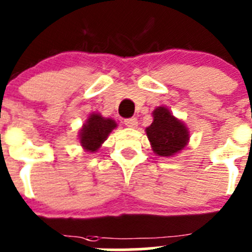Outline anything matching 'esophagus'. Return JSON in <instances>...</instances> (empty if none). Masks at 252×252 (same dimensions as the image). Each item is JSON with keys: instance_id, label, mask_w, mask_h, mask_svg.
<instances>
[{"instance_id": "34e87169", "label": "esophagus", "mask_w": 252, "mask_h": 252, "mask_svg": "<svg viewBox=\"0 0 252 252\" xmlns=\"http://www.w3.org/2000/svg\"><path fill=\"white\" fill-rule=\"evenodd\" d=\"M124 124H126L128 128H136V126H138V121H136V118H129L124 121Z\"/></svg>"}]
</instances>
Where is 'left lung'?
Returning a JSON list of instances; mask_svg holds the SVG:
<instances>
[{
    "instance_id": "8db88e82",
    "label": "left lung",
    "mask_w": 252,
    "mask_h": 252,
    "mask_svg": "<svg viewBox=\"0 0 252 252\" xmlns=\"http://www.w3.org/2000/svg\"><path fill=\"white\" fill-rule=\"evenodd\" d=\"M151 126L145 129L152 151L159 157H173L187 147L190 140L189 128L164 106L152 111Z\"/></svg>"
}]
</instances>
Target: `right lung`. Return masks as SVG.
I'll return each mask as SVG.
<instances>
[{
	"label": "right lung",
	"mask_w": 252,
	"mask_h": 252,
	"mask_svg": "<svg viewBox=\"0 0 252 252\" xmlns=\"http://www.w3.org/2000/svg\"><path fill=\"white\" fill-rule=\"evenodd\" d=\"M114 119L102 117L97 112H93L79 130V142L86 152H97L112 130L117 128Z\"/></svg>",
	"instance_id": "1"
}]
</instances>
